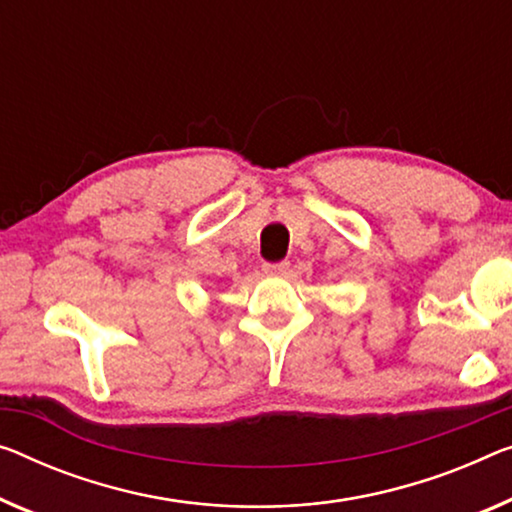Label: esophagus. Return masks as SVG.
<instances>
[{
  "instance_id": "34e87169",
  "label": "esophagus",
  "mask_w": 512,
  "mask_h": 512,
  "mask_svg": "<svg viewBox=\"0 0 512 512\" xmlns=\"http://www.w3.org/2000/svg\"><path fill=\"white\" fill-rule=\"evenodd\" d=\"M264 273H269V276H287V273H289V262L264 264Z\"/></svg>"
}]
</instances>
